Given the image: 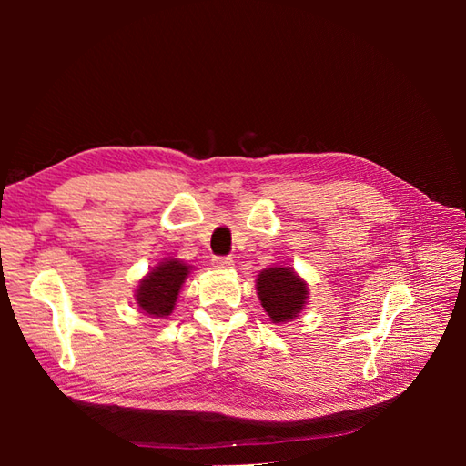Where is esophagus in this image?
Returning a JSON list of instances; mask_svg holds the SVG:
<instances>
[{
  "instance_id": "obj_1",
  "label": "esophagus",
  "mask_w": 466,
  "mask_h": 466,
  "mask_svg": "<svg viewBox=\"0 0 466 466\" xmlns=\"http://www.w3.org/2000/svg\"><path fill=\"white\" fill-rule=\"evenodd\" d=\"M212 264L218 270H230L234 266V260H232V256H214Z\"/></svg>"
}]
</instances>
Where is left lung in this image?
I'll list each match as a JSON object with an SVG mask.
<instances>
[{"label": "left lung", "instance_id": "8db88e82", "mask_svg": "<svg viewBox=\"0 0 466 466\" xmlns=\"http://www.w3.org/2000/svg\"><path fill=\"white\" fill-rule=\"evenodd\" d=\"M256 292L274 324L296 319L309 299V286L290 266H272L262 270L256 280Z\"/></svg>", "mask_w": 466, "mask_h": 466}]
</instances>
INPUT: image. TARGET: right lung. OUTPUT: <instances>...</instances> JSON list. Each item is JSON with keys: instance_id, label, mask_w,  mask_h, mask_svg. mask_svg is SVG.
Listing matches in <instances>:
<instances>
[{"instance_id": "add662e5", "label": "right lung", "mask_w": 466, "mask_h": 466, "mask_svg": "<svg viewBox=\"0 0 466 466\" xmlns=\"http://www.w3.org/2000/svg\"><path fill=\"white\" fill-rule=\"evenodd\" d=\"M190 268L192 266H186L182 260L176 258H167L157 264L156 268H152V272H147L140 280V284H137V306H140L146 314L156 316V319L170 316L182 284L187 279V274H190Z\"/></svg>"}]
</instances>
